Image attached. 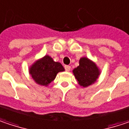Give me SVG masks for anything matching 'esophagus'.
<instances>
[{"instance_id": "esophagus-1", "label": "esophagus", "mask_w": 129, "mask_h": 129, "mask_svg": "<svg viewBox=\"0 0 129 129\" xmlns=\"http://www.w3.org/2000/svg\"><path fill=\"white\" fill-rule=\"evenodd\" d=\"M64 67L66 72H69L70 69H71V66H65Z\"/></svg>"}]
</instances>
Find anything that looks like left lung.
<instances>
[{
    "label": "left lung",
    "instance_id": "left-lung-1",
    "mask_svg": "<svg viewBox=\"0 0 129 129\" xmlns=\"http://www.w3.org/2000/svg\"><path fill=\"white\" fill-rule=\"evenodd\" d=\"M80 65L73 70L74 75L80 86L86 87L99 78L100 70L94 62L87 57H82L79 61Z\"/></svg>",
    "mask_w": 129,
    "mask_h": 129
}]
</instances>
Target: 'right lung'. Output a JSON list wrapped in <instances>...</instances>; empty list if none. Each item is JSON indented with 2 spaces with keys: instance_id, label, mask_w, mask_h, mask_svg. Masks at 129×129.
Returning a JSON list of instances; mask_svg holds the SVG:
<instances>
[{
  "instance_id": "1",
  "label": "right lung",
  "mask_w": 129,
  "mask_h": 129,
  "mask_svg": "<svg viewBox=\"0 0 129 129\" xmlns=\"http://www.w3.org/2000/svg\"><path fill=\"white\" fill-rule=\"evenodd\" d=\"M64 71L61 63L54 61L49 55H45L36 60L29 69L30 74L34 80L43 86H47L55 79L58 72Z\"/></svg>"
}]
</instances>
